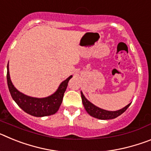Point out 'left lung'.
Segmentation results:
<instances>
[{
	"label": "left lung",
	"mask_w": 151,
	"mask_h": 151,
	"mask_svg": "<svg viewBox=\"0 0 151 151\" xmlns=\"http://www.w3.org/2000/svg\"><path fill=\"white\" fill-rule=\"evenodd\" d=\"M81 95H82V101L83 103V105L88 113L91 116L99 119H112L116 118L117 116H120L127 110L128 107L131 104H129L126 106H125L121 110H117V111H107V110H103V109H101V108L94 106V104H92L91 103L89 102L85 98V97L82 94V92H81Z\"/></svg>",
	"instance_id": "left-lung-1"
}]
</instances>
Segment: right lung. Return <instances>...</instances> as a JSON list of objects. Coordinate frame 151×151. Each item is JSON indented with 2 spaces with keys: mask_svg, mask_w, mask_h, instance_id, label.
I'll use <instances>...</instances> for the list:
<instances>
[{
  "mask_svg": "<svg viewBox=\"0 0 151 151\" xmlns=\"http://www.w3.org/2000/svg\"><path fill=\"white\" fill-rule=\"evenodd\" d=\"M71 78L72 76L63 82L60 85L59 88L51 96L45 98H35V97L25 95L19 91L13 86L10 78L7 65V73H6L7 85L13 99L22 110L30 115L36 117L47 116L57 113L63 101L64 93L67 88L68 82Z\"/></svg>",
  "mask_w": 151,
  "mask_h": 151,
  "instance_id": "right-lung-1",
  "label": "right lung"
}]
</instances>
